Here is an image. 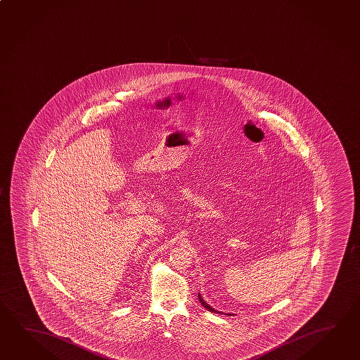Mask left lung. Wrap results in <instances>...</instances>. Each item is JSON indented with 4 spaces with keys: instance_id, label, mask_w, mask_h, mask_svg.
Listing matches in <instances>:
<instances>
[{
    "instance_id": "8db88e82",
    "label": "left lung",
    "mask_w": 360,
    "mask_h": 360,
    "mask_svg": "<svg viewBox=\"0 0 360 360\" xmlns=\"http://www.w3.org/2000/svg\"><path fill=\"white\" fill-rule=\"evenodd\" d=\"M198 297H199V302H200V304H202V305L205 307V309H208L210 310V311H214V313H217V310L213 309V308H212L210 304L205 303V300L202 299V296H200V294H198ZM230 316H231V314H230Z\"/></svg>"
}]
</instances>
